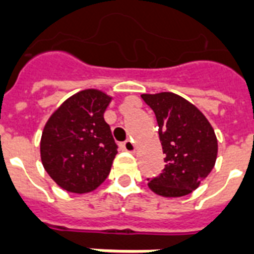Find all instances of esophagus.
<instances>
[{
	"mask_svg": "<svg viewBox=\"0 0 254 254\" xmlns=\"http://www.w3.org/2000/svg\"><path fill=\"white\" fill-rule=\"evenodd\" d=\"M123 148L125 149L127 152H130V153H133L135 150V146H134V144H133V141H131V140L125 141V142L123 144Z\"/></svg>",
	"mask_w": 254,
	"mask_h": 254,
	"instance_id": "obj_1",
	"label": "esophagus"
}]
</instances>
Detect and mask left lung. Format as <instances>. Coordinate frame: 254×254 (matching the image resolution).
I'll return each mask as SVG.
<instances>
[{
    "mask_svg": "<svg viewBox=\"0 0 254 254\" xmlns=\"http://www.w3.org/2000/svg\"><path fill=\"white\" fill-rule=\"evenodd\" d=\"M158 124L165 168L148 179L149 188L164 197H183L208 177L217 157V140L208 120L174 93L142 94Z\"/></svg>",
    "mask_w": 254,
    "mask_h": 254,
    "instance_id": "1",
    "label": "left lung"
}]
</instances>
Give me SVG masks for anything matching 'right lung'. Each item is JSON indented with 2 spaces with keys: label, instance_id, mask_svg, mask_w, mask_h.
I'll use <instances>...</instances> for the list:
<instances>
[{
  "label": "right lung",
  "instance_id": "right-lung-1",
  "mask_svg": "<svg viewBox=\"0 0 254 254\" xmlns=\"http://www.w3.org/2000/svg\"><path fill=\"white\" fill-rule=\"evenodd\" d=\"M109 102L110 97L100 90H82L67 98L46 123L42 165L65 190L88 193L109 176L119 148L104 120Z\"/></svg>",
  "mask_w": 254,
  "mask_h": 254
}]
</instances>
